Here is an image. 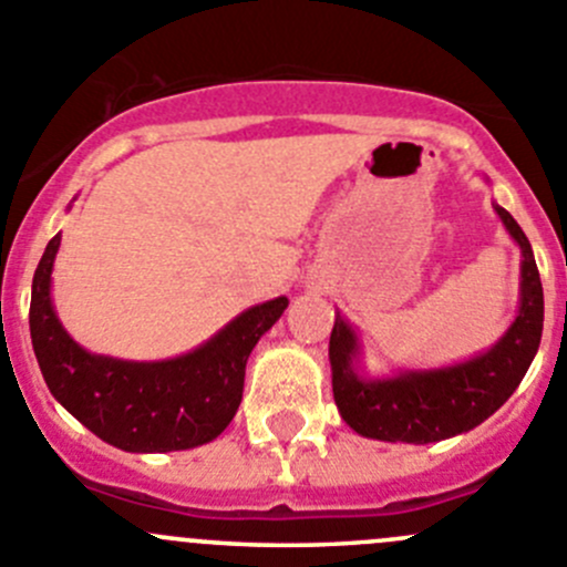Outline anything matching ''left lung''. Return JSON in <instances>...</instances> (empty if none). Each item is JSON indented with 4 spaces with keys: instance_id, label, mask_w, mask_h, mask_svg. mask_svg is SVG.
<instances>
[{
    "instance_id": "obj_1",
    "label": "left lung",
    "mask_w": 567,
    "mask_h": 567,
    "mask_svg": "<svg viewBox=\"0 0 567 567\" xmlns=\"http://www.w3.org/2000/svg\"><path fill=\"white\" fill-rule=\"evenodd\" d=\"M502 225L522 249V293L516 320L477 357L450 368L400 370L384 379L362 373L357 329L337 312L329 337L331 390L348 427L379 442L431 444L488 420L527 375L543 334V285L518 221L494 203Z\"/></svg>"
}]
</instances>
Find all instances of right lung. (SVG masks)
<instances>
[{"instance_id": "right-lung-1", "label": "right lung", "mask_w": 567, "mask_h": 567, "mask_svg": "<svg viewBox=\"0 0 567 567\" xmlns=\"http://www.w3.org/2000/svg\"><path fill=\"white\" fill-rule=\"evenodd\" d=\"M60 233L32 279L30 334L45 386L87 431L125 453H175L208 444L236 416L251 348L277 323L288 299L262 301L210 340L162 362L101 357L79 346L51 301Z\"/></svg>"}]
</instances>
